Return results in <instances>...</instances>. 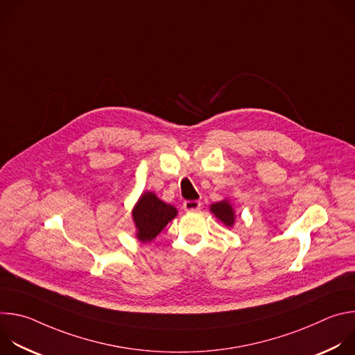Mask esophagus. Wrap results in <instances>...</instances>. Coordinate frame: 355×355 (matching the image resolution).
<instances>
[{
  "label": "esophagus",
  "mask_w": 355,
  "mask_h": 355,
  "mask_svg": "<svg viewBox=\"0 0 355 355\" xmlns=\"http://www.w3.org/2000/svg\"><path fill=\"white\" fill-rule=\"evenodd\" d=\"M182 208H184L187 212L198 211V209L200 208V200H185Z\"/></svg>",
  "instance_id": "esophagus-1"
}]
</instances>
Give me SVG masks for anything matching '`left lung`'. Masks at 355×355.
Returning a JSON list of instances; mask_svg holds the SVG:
<instances>
[{"label": "left lung", "mask_w": 355, "mask_h": 355, "mask_svg": "<svg viewBox=\"0 0 355 355\" xmlns=\"http://www.w3.org/2000/svg\"><path fill=\"white\" fill-rule=\"evenodd\" d=\"M211 212H212L220 222H223V225H226L227 227H232V226H233L234 219H236V215H234L233 207L230 205V202H229L227 199L220 200V202H216V204H212V205H211Z\"/></svg>", "instance_id": "left-lung-1"}]
</instances>
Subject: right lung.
Segmentation results:
<instances>
[{
    "label": "right lung",
    "mask_w": 355,
    "mask_h": 355,
    "mask_svg": "<svg viewBox=\"0 0 355 355\" xmlns=\"http://www.w3.org/2000/svg\"><path fill=\"white\" fill-rule=\"evenodd\" d=\"M136 237L141 243L153 240L177 216V209L166 204L153 192H143L132 211Z\"/></svg>",
    "instance_id": "right-lung-1"
}]
</instances>
